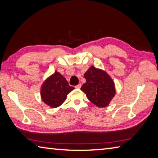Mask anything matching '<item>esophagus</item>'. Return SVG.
<instances>
[{"instance_id": "obj_1", "label": "esophagus", "mask_w": 158, "mask_h": 158, "mask_svg": "<svg viewBox=\"0 0 158 158\" xmlns=\"http://www.w3.org/2000/svg\"><path fill=\"white\" fill-rule=\"evenodd\" d=\"M81 83H80V84H79V85H77L75 86V88H77V89H80V88H81Z\"/></svg>"}]
</instances>
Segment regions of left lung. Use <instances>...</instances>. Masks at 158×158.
<instances>
[{"label":"left lung","instance_id":"8db88e82","mask_svg":"<svg viewBox=\"0 0 158 158\" xmlns=\"http://www.w3.org/2000/svg\"><path fill=\"white\" fill-rule=\"evenodd\" d=\"M86 82L81 89L89 101L98 107H106L115 94L113 79L106 71L92 66L85 73Z\"/></svg>","mask_w":158,"mask_h":158}]
</instances>
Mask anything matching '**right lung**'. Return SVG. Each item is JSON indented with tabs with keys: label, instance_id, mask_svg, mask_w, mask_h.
Segmentation results:
<instances>
[{
	"label": "right lung",
	"instance_id": "add662e5",
	"mask_svg": "<svg viewBox=\"0 0 158 158\" xmlns=\"http://www.w3.org/2000/svg\"><path fill=\"white\" fill-rule=\"evenodd\" d=\"M75 89L58 71L47 78L41 87V97L45 104L56 108L65 101L66 96Z\"/></svg>",
	"mask_w": 158,
	"mask_h": 158
}]
</instances>
